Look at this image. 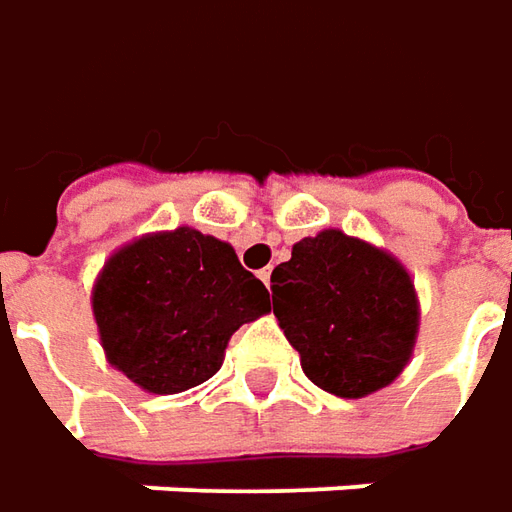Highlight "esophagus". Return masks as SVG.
<instances>
[{
  "label": "esophagus",
  "instance_id": "esophagus-1",
  "mask_svg": "<svg viewBox=\"0 0 512 512\" xmlns=\"http://www.w3.org/2000/svg\"><path fill=\"white\" fill-rule=\"evenodd\" d=\"M257 277L266 283V289H272V269H260V272H257Z\"/></svg>",
  "mask_w": 512,
  "mask_h": 512
}]
</instances>
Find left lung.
I'll use <instances>...</instances> for the list:
<instances>
[{
  "instance_id": "left-lung-1",
  "label": "left lung",
  "mask_w": 512,
  "mask_h": 512,
  "mask_svg": "<svg viewBox=\"0 0 512 512\" xmlns=\"http://www.w3.org/2000/svg\"><path fill=\"white\" fill-rule=\"evenodd\" d=\"M272 303L303 374L334 397H368L414 357L411 274L391 252L340 229L291 246V260L272 272Z\"/></svg>"
}]
</instances>
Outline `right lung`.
I'll use <instances>...</instances> for the list:
<instances>
[{
  "instance_id": "1",
  "label": "right lung",
  "mask_w": 512,
  "mask_h": 512,
  "mask_svg": "<svg viewBox=\"0 0 512 512\" xmlns=\"http://www.w3.org/2000/svg\"><path fill=\"white\" fill-rule=\"evenodd\" d=\"M90 303L107 362L161 397L218 374L232 334L272 311L269 291L235 249L192 226L115 249Z\"/></svg>"
}]
</instances>
